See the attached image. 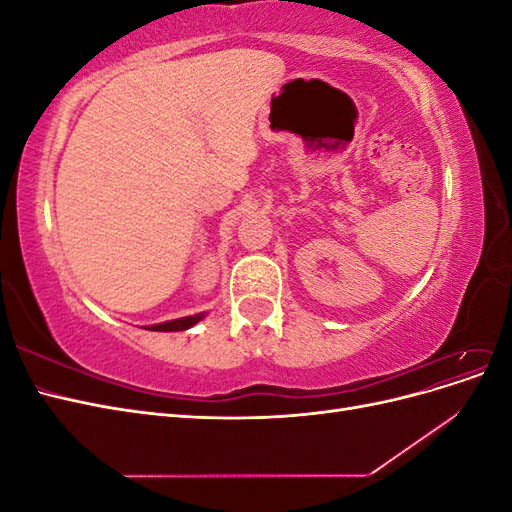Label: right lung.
<instances>
[{
  "mask_svg": "<svg viewBox=\"0 0 512 512\" xmlns=\"http://www.w3.org/2000/svg\"><path fill=\"white\" fill-rule=\"evenodd\" d=\"M205 314H196V316H188V318H179V320H170L164 324H156V327H149V331H185L194 327L198 320H203Z\"/></svg>",
  "mask_w": 512,
  "mask_h": 512,
  "instance_id": "right-lung-1",
  "label": "right lung"
}]
</instances>
